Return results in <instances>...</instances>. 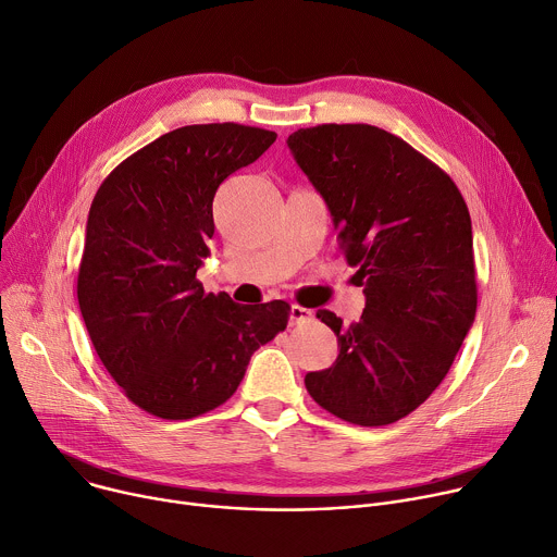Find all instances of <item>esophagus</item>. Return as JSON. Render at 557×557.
Listing matches in <instances>:
<instances>
[{
    "mask_svg": "<svg viewBox=\"0 0 557 557\" xmlns=\"http://www.w3.org/2000/svg\"><path fill=\"white\" fill-rule=\"evenodd\" d=\"M309 318H311V311H309V309L299 307V305H293V307H290V324H299V322H305V320H309Z\"/></svg>",
    "mask_w": 557,
    "mask_h": 557,
    "instance_id": "obj_1",
    "label": "esophagus"
}]
</instances>
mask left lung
I'll return each instance as SVG.
<instances>
[{
  "label": "left lung",
  "mask_w": 557,
  "mask_h": 557,
  "mask_svg": "<svg viewBox=\"0 0 557 557\" xmlns=\"http://www.w3.org/2000/svg\"><path fill=\"white\" fill-rule=\"evenodd\" d=\"M286 144L324 197L367 295L362 318L348 326L318 311L339 356L307 373V391L344 422L393 424L440 386L475 320L467 201L437 164L377 126L320 124Z\"/></svg>",
  "instance_id": "1"
}]
</instances>
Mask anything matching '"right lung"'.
Masks as SVG:
<instances>
[{
  "mask_svg": "<svg viewBox=\"0 0 557 557\" xmlns=\"http://www.w3.org/2000/svg\"><path fill=\"white\" fill-rule=\"evenodd\" d=\"M275 137L233 122L182 126L126 158L92 197L79 311L99 360L150 416L218 409L252 352L288 324L286 301L235 305L195 277L215 233V190Z\"/></svg>",
  "mask_w": 557,
  "mask_h": 557,
  "instance_id": "obj_1",
  "label": "right lung"
}]
</instances>
